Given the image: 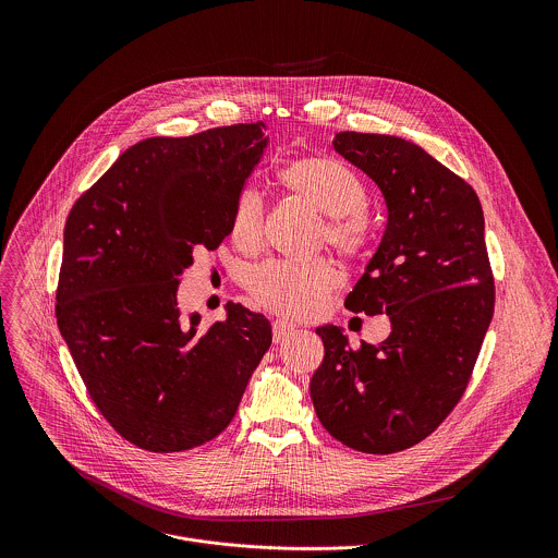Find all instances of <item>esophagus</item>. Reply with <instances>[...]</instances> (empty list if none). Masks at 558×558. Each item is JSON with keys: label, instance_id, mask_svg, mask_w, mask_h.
Here are the masks:
<instances>
[{"label": "esophagus", "instance_id": "esophagus-1", "mask_svg": "<svg viewBox=\"0 0 558 558\" xmlns=\"http://www.w3.org/2000/svg\"><path fill=\"white\" fill-rule=\"evenodd\" d=\"M294 328H296V326H294L292 322H288V319H275V322H272V335H275V341L286 339Z\"/></svg>", "mask_w": 558, "mask_h": 558}]
</instances>
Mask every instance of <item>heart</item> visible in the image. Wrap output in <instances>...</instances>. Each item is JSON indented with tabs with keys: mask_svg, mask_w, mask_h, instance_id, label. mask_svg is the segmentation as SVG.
<instances>
[{
	"mask_svg": "<svg viewBox=\"0 0 558 558\" xmlns=\"http://www.w3.org/2000/svg\"><path fill=\"white\" fill-rule=\"evenodd\" d=\"M279 184L296 199L324 215L318 244H328L339 257L359 262L372 253L374 228L365 215L367 186L345 160L314 155L288 162ZM230 234L242 253H257L266 239V204L255 189H242L230 215ZM337 286V270L326 259H275L248 275L251 296L281 316L310 318L326 305Z\"/></svg>",
	"mask_w": 558,
	"mask_h": 558,
	"instance_id": "b5f03b06",
	"label": "heart"
}]
</instances>
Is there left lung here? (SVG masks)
<instances>
[{"label":"left lung","instance_id":"obj_1","mask_svg":"<svg viewBox=\"0 0 558 558\" xmlns=\"http://www.w3.org/2000/svg\"><path fill=\"white\" fill-rule=\"evenodd\" d=\"M332 146L380 186L389 210L345 307L389 314L391 335L352 348L339 326H319L312 399L332 438L387 456L436 432L471 383L496 299L483 210L464 178L405 140L345 131Z\"/></svg>","mask_w":558,"mask_h":558}]
</instances>
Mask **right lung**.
<instances>
[{
    "label": "right lung",
    "instance_id": "obj_1",
    "mask_svg": "<svg viewBox=\"0 0 558 558\" xmlns=\"http://www.w3.org/2000/svg\"><path fill=\"white\" fill-rule=\"evenodd\" d=\"M264 122L150 137L75 202L56 292L60 332L107 423L129 442L173 453L217 438L272 343L242 305L199 328L175 294L193 251H215L268 140Z\"/></svg>",
    "mask_w": 558,
    "mask_h": 558
}]
</instances>
